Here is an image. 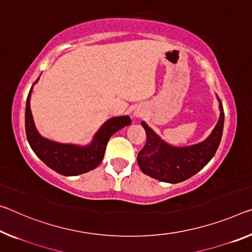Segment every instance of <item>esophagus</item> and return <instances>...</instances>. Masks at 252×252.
<instances>
[{"instance_id": "esophagus-1", "label": "esophagus", "mask_w": 252, "mask_h": 252, "mask_svg": "<svg viewBox=\"0 0 252 252\" xmlns=\"http://www.w3.org/2000/svg\"><path fill=\"white\" fill-rule=\"evenodd\" d=\"M143 114H145V111H143L142 109H137V110H134V112H133V115L135 118H141Z\"/></svg>"}]
</instances>
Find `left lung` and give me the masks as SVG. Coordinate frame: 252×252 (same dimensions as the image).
<instances>
[{
	"label": "left lung",
	"instance_id": "obj_1",
	"mask_svg": "<svg viewBox=\"0 0 252 252\" xmlns=\"http://www.w3.org/2000/svg\"><path fill=\"white\" fill-rule=\"evenodd\" d=\"M218 101L220 118L217 126L204 141L196 145L171 146L142 121L141 126L146 130L147 142L137 158L142 173L160 182L176 184L186 181L204 168L217 153L222 138L224 112L219 97Z\"/></svg>",
	"mask_w": 252,
	"mask_h": 252
}]
</instances>
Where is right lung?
Returning <instances> with one entry per match:
<instances>
[{
    "label": "right lung",
    "instance_id": "obj_1",
    "mask_svg": "<svg viewBox=\"0 0 252 252\" xmlns=\"http://www.w3.org/2000/svg\"><path fill=\"white\" fill-rule=\"evenodd\" d=\"M39 81V78L34 84ZM33 84V85H34ZM33 85L28 94L26 105V133L28 142L38 158L58 174L63 176H76L96 168L104 158V153L110 138L122 127L131 125L127 115L111 118L94 134L93 140L86 146L59 143L43 138L34 126L30 109V97Z\"/></svg>",
    "mask_w": 252,
    "mask_h": 252
}]
</instances>
